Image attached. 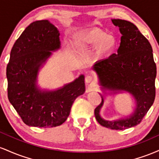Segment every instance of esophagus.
Here are the masks:
<instances>
[{"label": "esophagus", "instance_id": "esophagus-1", "mask_svg": "<svg viewBox=\"0 0 159 159\" xmlns=\"http://www.w3.org/2000/svg\"><path fill=\"white\" fill-rule=\"evenodd\" d=\"M93 81V77L90 75H87L85 77V82L87 84H90Z\"/></svg>", "mask_w": 159, "mask_h": 159}]
</instances>
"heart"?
Here are the masks:
<instances>
[{
  "mask_svg": "<svg viewBox=\"0 0 159 159\" xmlns=\"http://www.w3.org/2000/svg\"><path fill=\"white\" fill-rule=\"evenodd\" d=\"M74 45L78 50L93 48L91 58L95 62L111 57L119 48V40L114 34L98 27L79 31L74 37Z\"/></svg>",
  "mask_w": 159,
  "mask_h": 159,
  "instance_id": "b5f03b06",
  "label": "heart"
}]
</instances>
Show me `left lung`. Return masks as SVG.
I'll return each mask as SVG.
<instances>
[{
    "instance_id": "obj_1",
    "label": "left lung",
    "mask_w": 159,
    "mask_h": 159,
    "mask_svg": "<svg viewBox=\"0 0 159 159\" xmlns=\"http://www.w3.org/2000/svg\"><path fill=\"white\" fill-rule=\"evenodd\" d=\"M122 34L117 53L109 59L98 61L93 70L98 76L102 93V102L95 109L98 123L104 127L123 130L135 126L152 105L156 96V65L148 39L134 24L122 19H111ZM128 92L135 99L133 112L124 118L103 119L100 111L108 94Z\"/></svg>"
}]
</instances>
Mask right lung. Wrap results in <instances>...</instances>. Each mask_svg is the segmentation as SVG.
Instances as JSON below:
<instances>
[{
  "mask_svg": "<svg viewBox=\"0 0 159 159\" xmlns=\"http://www.w3.org/2000/svg\"><path fill=\"white\" fill-rule=\"evenodd\" d=\"M61 45L57 28L48 20H41L28 25L11 50L7 67L8 98L29 126L61 125L75 98L85 92L84 75L56 90L41 89L38 85L40 69Z\"/></svg>",
  "mask_w": 159,
  "mask_h": 159,
  "instance_id": "obj_1",
  "label": "right lung"
}]
</instances>
